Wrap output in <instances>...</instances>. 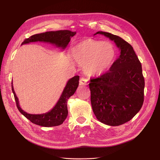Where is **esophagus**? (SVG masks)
<instances>
[{
	"instance_id": "34e87169",
	"label": "esophagus",
	"mask_w": 160,
	"mask_h": 160,
	"mask_svg": "<svg viewBox=\"0 0 160 160\" xmlns=\"http://www.w3.org/2000/svg\"><path fill=\"white\" fill-rule=\"evenodd\" d=\"M87 83H88V79L82 77L79 80V84L81 85H86Z\"/></svg>"
}]
</instances>
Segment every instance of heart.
Listing matches in <instances>:
<instances>
[{"label": "heart", "instance_id": "1", "mask_svg": "<svg viewBox=\"0 0 160 160\" xmlns=\"http://www.w3.org/2000/svg\"><path fill=\"white\" fill-rule=\"evenodd\" d=\"M71 53L87 74L100 75L112 65L116 50L112 43L88 38L72 47Z\"/></svg>", "mask_w": 160, "mask_h": 160}]
</instances>
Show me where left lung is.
Returning <instances> with one entry per match:
<instances>
[{"mask_svg":"<svg viewBox=\"0 0 160 160\" xmlns=\"http://www.w3.org/2000/svg\"><path fill=\"white\" fill-rule=\"evenodd\" d=\"M113 41L120 55L109 70L91 79V103L99 122L118 126L132 119L141 109L144 100L145 81L142 64L132 46L119 36L98 31Z\"/></svg>","mask_w":160,"mask_h":160,"instance_id":"left-lung-1","label":"left lung"}]
</instances>
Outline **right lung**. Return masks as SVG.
Here are the masks:
<instances>
[{
    "mask_svg": "<svg viewBox=\"0 0 160 160\" xmlns=\"http://www.w3.org/2000/svg\"><path fill=\"white\" fill-rule=\"evenodd\" d=\"M76 32H72L69 30H61L57 31H48L40 34L32 35L29 38H26L21 45L27 44L31 42H50L57 47H61L64 49L69 44L71 37H73ZM79 76L76 75L67 81L65 88L62 91L61 96L58 102L50 111L42 114H29L24 111L19 106L18 100L13 89L12 82V91L14 94V99L16 101L17 107L18 111L33 123L41 125L42 127L57 126L63 123L68 115L67 110V100L75 93L78 88Z\"/></svg>",
    "mask_w": 160,
    "mask_h": 160,
    "instance_id": "1",
    "label": "right lung"
}]
</instances>
